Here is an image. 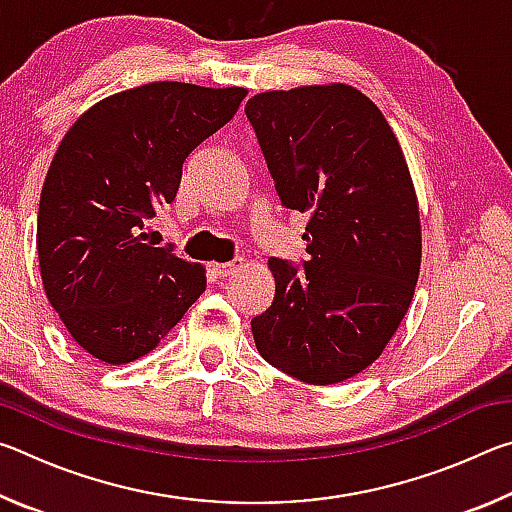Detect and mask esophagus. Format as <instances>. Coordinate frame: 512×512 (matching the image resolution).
Returning <instances> with one entry per match:
<instances>
[{"instance_id":"esophagus-1","label":"esophagus","mask_w":512,"mask_h":512,"mask_svg":"<svg viewBox=\"0 0 512 512\" xmlns=\"http://www.w3.org/2000/svg\"><path fill=\"white\" fill-rule=\"evenodd\" d=\"M237 266H239V264H235V262L212 264V271H214V275H216V277H223V280H225V277H228V275H232V273L237 271Z\"/></svg>"}]
</instances>
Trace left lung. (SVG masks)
Wrapping results in <instances>:
<instances>
[{
    "label": "left lung",
    "mask_w": 512,
    "mask_h": 512,
    "mask_svg": "<svg viewBox=\"0 0 512 512\" xmlns=\"http://www.w3.org/2000/svg\"><path fill=\"white\" fill-rule=\"evenodd\" d=\"M246 117L282 205L309 216L305 268L268 259L275 298L250 320L255 345L305 384H339L379 359L413 300L422 228L409 164L352 85L255 94Z\"/></svg>",
    "instance_id": "1"
}]
</instances>
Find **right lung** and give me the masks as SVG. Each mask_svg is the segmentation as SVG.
Segmentation results:
<instances>
[{"mask_svg": "<svg viewBox=\"0 0 512 512\" xmlns=\"http://www.w3.org/2000/svg\"><path fill=\"white\" fill-rule=\"evenodd\" d=\"M244 88L158 81L94 103L51 160L38 210L47 300L72 339L110 366L149 354L205 291V268L144 244L183 162L230 121Z\"/></svg>", "mask_w": 512, "mask_h": 512, "instance_id": "right-lung-1", "label": "right lung"}]
</instances>
